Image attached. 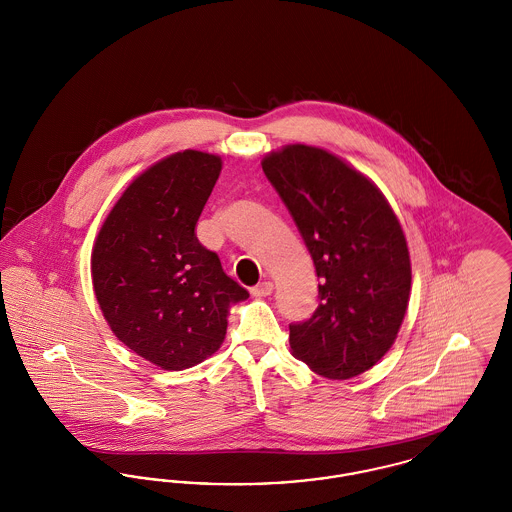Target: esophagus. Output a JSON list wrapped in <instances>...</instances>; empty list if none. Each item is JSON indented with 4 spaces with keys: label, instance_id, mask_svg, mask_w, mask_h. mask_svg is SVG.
<instances>
[{
    "label": "esophagus",
    "instance_id": "esophagus-1",
    "mask_svg": "<svg viewBox=\"0 0 512 512\" xmlns=\"http://www.w3.org/2000/svg\"><path fill=\"white\" fill-rule=\"evenodd\" d=\"M274 292V284L272 282H261V284H257L255 288H251V293L255 295V297H267L270 293Z\"/></svg>",
    "mask_w": 512,
    "mask_h": 512
}]
</instances>
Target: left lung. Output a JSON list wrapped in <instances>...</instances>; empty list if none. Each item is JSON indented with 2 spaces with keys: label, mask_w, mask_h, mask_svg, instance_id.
<instances>
[{
  "label": "left lung",
  "mask_w": 512,
  "mask_h": 512,
  "mask_svg": "<svg viewBox=\"0 0 512 512\" xmlns=\"http://www.w3.org/2000/svg\"><path fill=\"white\" fill-rule=\"evenodd\" d=\"M317 268V311L290 324L295 359L328 380L376 365L407 313L411 257L388 199L363 172L322 147L292 144L263 157Z\"/></svg>",
  "instance_id": "obj_1"
}]
</instances>
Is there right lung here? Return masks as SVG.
<instances>
[{
  "mask_svg": "<svg viewBox=\"0 0 512 512\" xmlns=\"http://www.w3.org/2000/svg\"><path fill=\"white\" fill-rule=\"evenodd\" d=\"M220 169L219 155L197 149L157 161L122 192L92 249V284L109 328L163 370L219 351L230 307L249 297L195 236Z\"/></svg>",
  "mask_w": 512,
  "mask_h": 512,
  "instance_id": "1",
  "label": "right lung"
}]
</instances>
